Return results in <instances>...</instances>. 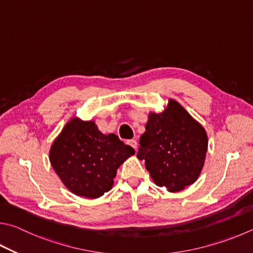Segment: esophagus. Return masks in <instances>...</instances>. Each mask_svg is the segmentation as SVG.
<instances>
[{"label":"esophagus","instance_id":"34e87169","mask_svg":"<svg viewBox=\"0 0 253 253\" xmlns=\"http://www.w3.org/2000/svg\"><path fill=\"white\" fill-rule=\"evenodd\" d=\"M127 144H128V145H129V146H131V147H132V148H134L135 150L137 149V141H136L135 139L128 140V141H127Z\"/></svg>","mask_w":253,"mask_h":253}]
</instances>
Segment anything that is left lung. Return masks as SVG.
<instances>
[{
	"label": "left lung",
	"mask_w": 253,
	"mask_h": 253,
	"mask_svg": "<svg viewBox=\"0 0 253 253\" xmlns=\"http://www.w3.org/2000/svg\"><path fill=\"white\" fill-rule=\"evenodd\" d=\"M137 158L156 185L176 192L192 185L203 170L208 137L201 124L174 99L162 113H149Z\"/></svg>",
	"instance_id": "obj_1"
}]
</instances>
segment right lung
<instances>
[{"instance_id": "add662e5", "label": "right lung", "mask_w": 253, "mask_h": 253, "mask_svg": "<svg viewBox=\"0 0 253 253\" xmlns=\"http://www.w3.org/2000/svg\"><path fill=\"white\" fill-rule=\"evenodd\" d=\"M134 154L118 136L100 132L95 122L73 117L52 144L49 162L68 190L95 199L112 189L117 169Z\"/></svg>"}]
</instances>
